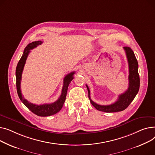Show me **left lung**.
I'll return each mask as SVG.
<instances>
[{
	"label": "left lung",
	"mask_w": 155,
	"mask_h": 155,
	"mask_svg": "<svg viewBox=\"0 0 155 155\" xmlns=\"http://www.w3.org/2000/svg\"><path fill=\"white\" fill-rule=\"evenodd\" d=\"M123 48L126 54L129 66V86L128 89L124 93L119 96L117 101L113 104L107 106L99 105L94 103L91 99L90 91L89 87L87 85H86L90 102L98 111L106 113H114L123 111L126 108L128 107L138 93L140 82V76L138 74V63L137 59L135 57L134 52L130 48L124 47Z\"/></svg>",
	"instance_id": "8db88e82"
}]
</instances>
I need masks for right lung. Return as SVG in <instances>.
<instances>
[{"mask_svg":"<svg viewBox=\"0 0 155 155\" xmlns=\"http://www.w3.org/2000/svg\"><path fill=\"white\" fill-rule=\"evenodd\" d=\"M42 43V42L41 41H34L32 43L29 44L25 48L22 56L21 59L19 60V62H18L16 68V87L17 94L21 99V101L27 108L29 109V110H30L33 113L39 116H49L56 114L61 110L64 103L65 102L69 84H70L71 81L74 79L73 75L75 74V72H72L65 76L64 79V84L62 89L61 94L59 99L54 103L51 104L36 105L33 103H29L27 99H24V97L22 96L21 93V81L22 78V73L24 69L25 63L27 58V56H28L29 52H31V49L36 48L38 45H41Z\"/></svg>","mask_w":155,"mask_h":155,"instance_id":"obj_1","label":"right lung"}]
</instances>
